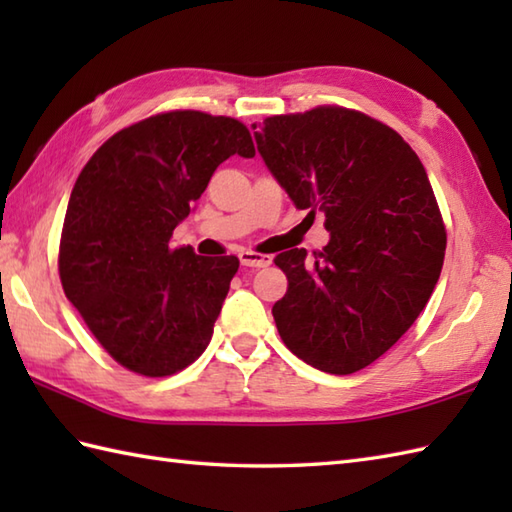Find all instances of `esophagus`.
Masks as SVG:
<instances>
[{
	"label": "esophagus",
	"mask_w": 512,
	"mask_h": 512,
	"mask_svg": "<svg viewBox=\"0 0 512 512\" xmlns=\"http://www.w3.org/2000/svg\"><path fill=\"white\" fill-rule=\"evenodd\" d=\"M237 257H239V262H242L244 266H250V268H266L273 264V257L253 253V250H239Z\"/></svg>",
	"instance_id": "obj_1"
}]
</instances>
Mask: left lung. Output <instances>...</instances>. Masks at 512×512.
Segmentation results:
<instances>
[{
    "label": "left lung",
    "mask_w": 512,
    "mask_h": 512,
    "mask_svg": "<svg viewBox=\"0 0 512 512\" xmlns=\"http://www.w3.org/2000/svg\"><path fill=\"white\" fill-rule=\"evenodd\" d=\"M253 129L281 189L330 231L314 257H275L288 277L273 306L281 341L321 372L354 374L411 328L440 279L447 233L427 171L394 129L345 107Z\"/></svg>",
    "instance_id": "8db88e82"
}]
</instances>
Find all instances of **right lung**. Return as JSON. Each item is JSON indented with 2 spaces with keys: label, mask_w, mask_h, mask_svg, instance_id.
<instances>
[{
  "label": "right lung",
  "mask_w": 512,
  "mask_h": 512,
  "mask_svg": "<svg viewBox=\"0 0 512 512\" xmlns=\"http://www.w3.org/2000/svg\"><path fill=\"white\" fill-rule=\"evenodd\" d=\"M235 154L255 156L242 123L178 110L121 129L76 178L59 246L61 284L129 372L171 376L211 341L239 259L173 248L171 235Z\"/></svg>",
  "instance_id": "add662e5"
}]
</instances>
